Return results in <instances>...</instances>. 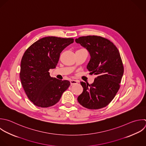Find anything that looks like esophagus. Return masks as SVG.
Instances as JSON below:
<instances>
[{"instance_id": "1", "label": "esophagus", "mask_w": 146, "mask_h": 146, "mask_svg": "<svg viewBox=\"0 0 146 146\" xmlns=\"http://www.w3.org/2000/svg\"><path fill=\"white\" fill-rule=\"evenodd\" d=\"M79 82L78 80H70V83H71V85H74V84H76Z\"/></svg>"}]
</instances>
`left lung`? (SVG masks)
<instances>
[{
    "instance_id": "left-lung-1",
    "label": "left lung",
    "mask_w": 146,
    "mask_h": 146,
    "mask_svg": "<svg viewBox=\"0 0 146 146\" xmlns=\"http://www.w3.org/2000/svg\"><path fill=\"white\" fill-rule=\"evenodd\" d=\"M89 52L91 58L87 70L97 76L92 84L80 82L83 92L78 101L82 106L96 110L107 106L117 92L124 72L120 55L109 40L98 36H86L75 39Z\"/></svg>"
}]
</instances>
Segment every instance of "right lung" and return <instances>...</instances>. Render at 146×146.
<instances>
[{
	"label": "right lung",
	"instance_id": "add662e5",
	"mask_svg": "<svg viewBox=\"0 0 146 146\" xmlns=\"http://www.w3.org/2000/svg\"><path fill=\"white\" fill-rule=\"evenodd\" d=\"M73 42L72 38L48 36L38 40L25 51L20 78L28 98L34 105L43 108L54 106L69 87L68 80L52 78L48 71L56 68L60 53Z\"/></svg>",
	"mask_w": 146,
	"mask_h": 146
}]
</instances>
